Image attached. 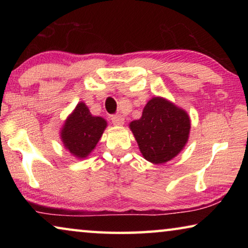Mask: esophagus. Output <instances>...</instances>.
<instances>
[{
	"label": "esophagus",
	"instance_id": "obj_1",
	"mask_svg": "<svg viewBox=\"0 0 248 248\" xmlns=\"http://www.w3.org/2000/svg\"><path fill=\"white\" fill-rule=\"evenodd\" d=\"M110 119L112 124L116 125H123L124 124V118H123L120 115H112L110 116Z\"/></svg>",
	"mask_w": 248,
	"mask_h": 248
}]
</instances>
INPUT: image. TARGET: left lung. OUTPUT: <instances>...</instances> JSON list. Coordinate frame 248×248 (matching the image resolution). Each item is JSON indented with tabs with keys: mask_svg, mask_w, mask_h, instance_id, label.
<instances>
[{
	"mask_svg": "<svg viewBox=\"0 0 248 248\" xmlns=\"http://www.w3.org/2000/svg\"><path fill=\"white\" fill-rule=\"evenodd\" d=\"M130 129L146 161L162 164L175 157L188 141L190 119L169 100L154 97L145 105L139 120Z\"/></svg>",
	"mask_w": 248,
	"mask_h": 248,
	"instance_id": "obj_1",
	"label": "left lung"
}]
</instances>
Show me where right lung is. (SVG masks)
I'll return each instance as SVG.
<instances>
[{
	"instance_id": "obj_1",
	"label": "right lung",
	"mask_w": 248,
	"mask_h": 248,
	"mask_svg": "<svg viewBox=\"0 0 248 248\" xmlns=\"http://www.w3.org/2000/svg\"><path fill=\"white\" fill-rule=\"evenodd\" d=\"M106 125V120L92 116L86 105L79 103L65 121L61 131L62 142L77 157H86L97 144Z\"/></svg>"
}]
</instances>
